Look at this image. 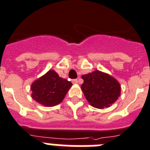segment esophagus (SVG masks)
I'll list each match as a JSON object with an SVG mask.
<instances>
[{
  "mask_svg": "<svg viewBox=\"0 0 150 150\" xmlns=\"http://www.w3.org/2000/svg\"><path fill=\"white\" fill-rule=\"evenodd\" d=\"M71 82L73 83V84H78L79 81H78V79H73V80L71 81Z\"/></svg>",
  "mask_w": 150,
  "mask_h": 150,
  "instance_id": "1",
  "label": "esophagus"
}]
</instances>
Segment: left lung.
<instances>
[{
    "mask_svg": "<svg viewBox=\"0 0 150 150\" xmlns=\"http://www.w3.org/2000/svg\"><path fill=\"white\" fill-rule=\"evenodd\" d=\"M81 89L90 105L97 109L109 107L120 97L121 85L114 77L99 70L81 76Z\"/></svg>",
    "mask_w": 150,
    "mask_h": 150,
    "instance_id": "8db88e82",
    "label": "left lung"
}]
</instances>
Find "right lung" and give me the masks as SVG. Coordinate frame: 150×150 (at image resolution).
<instances>
[{"mask_svg": "<svg viewBox=\"0 0 150 150\" xmlns=\"http://www.w3.org/2000/svg\"><path fill=\"white\" fill-rule=\"evenodd\" d=\"M72 84L62 79L51 69L36 79L31 85L32 97L47 107L57 106L62 102Z\"/></svg>", "mask_w": 150, "mask_h": 150, "instance_id": "obj_1", "label": "right lung"}]
</instances>
